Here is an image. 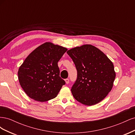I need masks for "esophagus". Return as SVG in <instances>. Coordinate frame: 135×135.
<instances>
[{
    "instance_id": "esophagus-1",
    "label": "esophagus",
    "mask_w": 135,
    "mask_h": 135,
    "mask_svg": "<svg viewBox=\"0 0 135 135\" xmlns=\"http://www.w3.org/2000/svg\"><path fill=\"white\" fill-rule=\"evenodd\" d=\"M65 83H66V84H68L69 83V79H65Z\"/></svg>"
}]
</instances>
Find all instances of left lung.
Returning a JSON list of instances; mask_svg holds the SVG:
<instances>
[{
	"instance_id": "left-lung-1",
	"label": "left lung",
	"mask_w": 135,
	"mask_h": 135,
	"mask_svg": "<svg viewBox=\"0 0 135 135\" xmlns=\"http://www.w3.org/2000/svg\"><path fill=\"white\" fill-rule=\"evenodd\" d=\"M77 70V79L71 91L75 99L91 106L100 103L111 91L115 78L112 61L91 44H84L67 51Z\"/></svg>"
}]
</instances>
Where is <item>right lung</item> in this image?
Masks as SVG:
<instances>
[{"instance_id": "obj_1", "label": "right lung", "mask_w": 135, "mask_h": 135, "mask_svg": "<svg viewBox=\"0 0 135 135\" xmlns=\"http://www.w3.org/2000/svg\"><path fill=\"white\" fill-rule=\"evenodd\" d=\"M68 50L51 42H46L31 52L20 66V85L31 99L45 102L57 96L65 81L60 76L58 62Z\"/></svg>"}]
</instances>
